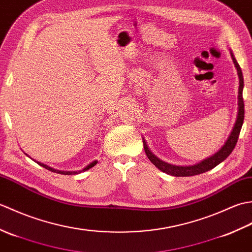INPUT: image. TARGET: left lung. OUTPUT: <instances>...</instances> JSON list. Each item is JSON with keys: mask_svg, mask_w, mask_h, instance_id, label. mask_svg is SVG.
Returning <instances> with one entry per match:
<instances>
[{"mask_svg": "<svg viewBox=\"0 0 252 252\" xmlns=\"http://www.w3.org/2000/svg\"><path fill=\"white\" fill-rule=\"evenodd\" d=\"M232 54L233 62L235 63V67L237 68V72H238V77H239V89H238V116H237V120L235 122V126L233 127V131L231 133V135L228 136L226 143L224 144L223 147L219 151L217 154L213 155L212 157L205 159L203 161L197 163L195 165H189V167H179V165H172L170 163H167L162 161V160L158 159L155 155L149 151L146 142L143 140L144 144V149H145V153L147 155L148 159L151 160L152 163H154L156 167L161 170L162 172H165L171 175L174 176H191V175H197L203 172H207V171L213 169L219 163H221L223 160H225L231 153L233 152V149L236 146V143L238 140L240 130H242L243 123H244V117H245V104H244V98H243V89H244V78H243V72L242 69H240L237 61L235 60V57Z\"/></svg>", "mask_w": 252, "mask_h": 252, "instance_id": "8db88e82", "label": "left lung"}]
</instances>
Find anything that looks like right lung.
<instances>
[{"label": "right lung", "instance_id": "obj_1", "mask_svg": "<svg viewBox=\"0 0 252 252\" xmlns=\"http://www.w3.org/2000/svg\"><path fill=\"white\" fill-rule=\"evenodd\" d=\"M39 163L40 165H42V167L43 168H45V169H47V170H50V171H52V172H56V173H61V174H65V175H72V174H78V173H81L82 171H85V170H89L90 168H92V167H94V165L97 163L96 161H94V162H92L91 164H89L87 168H84L83 170H81V171H58V170H55V169H53V168H51V167H49V165H46V164H43V163H40V162H37Z\"/></svg>", "mask_w": 252, "mask_h": 252}]
</instances>
